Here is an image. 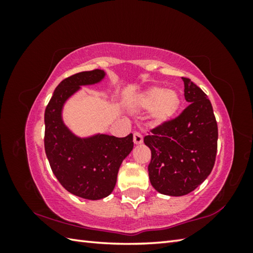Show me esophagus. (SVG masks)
<instances>
[{
  "label": "esophagus",
  "instance_id": "esophagus-1",
  "mask_svg": "<svg viewBox=\"0 0 253 253\" xmlns=\"http://www.w3.org/2000/svg\"><path fill=\"white\" fill-rule=\"evenodd\" d=\"M143 143V136L139 134V132H135L134 134V144L135 145H140Z\"/></svg>",
  "mask_w": 253,
  "mask_h": 253
}]
</instances>
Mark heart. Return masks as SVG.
<instances>
[{"mask_svg":"<svg viewBox=\"0 0 253 253\" xmlns=\"http://www.w3.org/2000/svg\"><path fill=\"white\" fill-rule=\"evenodd\" d=\"M137 107L151 109L149 117L155 125H163L175 117L181 107V97L174 90L151 87L140 92L136 99Z\"/></svg>","mask_w":253,"mask_h":253,"instance_id":"obj_1","label":"heart"}]
</instances>
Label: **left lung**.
<instances>
[{
  "label": "left lung",
  "instance_id": "left-lung-1",
  "mask_svg": "<svg viewBox=\"0 0 253 253\" xmlns=\"http://www.w3.org/2000/svg\"><path fill=\"white\" fill-rule=\"evenodd\" d=\"M188 105L177 118L152 129L144 143L152 152L149 181L161 194L191 193L212 172L217 124L211 101L191 79L182 78Z\"/></svg>",
  "mask_w": 253,
  "mask_h": 253
}]
</instances>
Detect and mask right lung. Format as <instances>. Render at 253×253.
I'll use <instances>...</instances> for the list:
<instances>
[{"instance_id": "add662e5", "label": "right lung", "mask_w": 253, "mask_h": 253, "mask_svg": "<svg viewBox=\"0 0 253 253\" xmlns=\"http://www.w3.org/2000/svg\"><path fill=\"white\" fill-rule=\"evenodd\" d=\"M105 77L104 70L95 69L62 80L44 113V149L54 176L71 194L92 201L114 191L119 168L134 147L132 134L123 138L106 134L77 136L63 122L62 110L81 85L99 84Z\"/></svg>"}]
</instances>
